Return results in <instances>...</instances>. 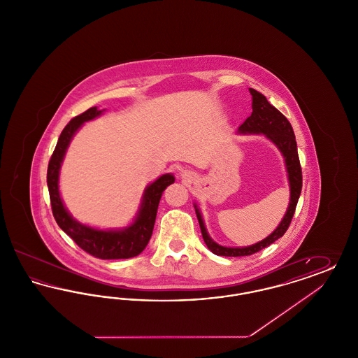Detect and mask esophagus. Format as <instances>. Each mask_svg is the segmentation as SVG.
<instances>
[{"label": "esophagus", "mask_w": 358, "mask_h": 358, "mask_svg": "<svg viewBox=\"0 0 358 358\" xmlns=\"http://www.w3.org/2000/svg\"><path fill=\"white\" fill-rule=\"evenodd\" d=\"M184 173H185V171H181V176H182V177H184Z\"/></svg>", "instance_id": "esophagus-1"}]
</instances>
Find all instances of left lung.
Returning <instances> with one entry per match:
<instances>
[{
    "label": "left lung",
    "mask_w": 358,
    "mask_h": 358,
    "mask_svg": "<svg viewBox=\"0 0 358 358\" xmlns=\"http://www.w3.org/2000/svg\"><path fill=\"white\" fill-rule=\"evenodd\" d=\"M250 92L252 95V114L238 127V134H264L280 150V153L283 154L287 176H289V208H287L286 215L283 216L282 222L276 227V229L271 235H268L267 238H263L262 241L252 244V245L234 248V247H222L210 238L206 232L201 213H200L197 205L194 204L196 215L199 219L205 244L215 255L231 256V257L232 256L236 257V256L252 255L255 252H259L260 250L268 247L278 238H282L285 235V232L287 231L289 222L292 220L295 208H296L299 196H301V190H302V169H301V164H299L294 130H292L289 120L278 108H275L273 104L268 103L267 98L263 94L257 92L254 88H250Z\"/></svg>",
    "instance_id": "8db88e82"
}]
</instances>
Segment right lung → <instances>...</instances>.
I'll list each match as a JSON object with an SVG mask.
<instances>
[{
    "instance_id": "add662e5",
    "label": "right lung",
    "mask_w": 358,
    "mask_h": 358,
    "mask_svg": "<svg viewBox=\"0 0 358 358\" xmlns=\"http://www.w3.org/2000/svg\"><path fill=\"white\" fill-rule=\"evenodd\" d=\"M103 111L104 110H98L96 107L88 108L83 114L71 120L59 136L47 171L52 213L57 225L87 254L99 259H129L139 255L146 248L153 234L161 196L164 190L174 182V176L171 173L162 174L145 189L136 220L123 229H96L76 222L69 215L60 197V168L72 136H75L85 122L95 120Z\"/></svg>"
}]
</instances>
